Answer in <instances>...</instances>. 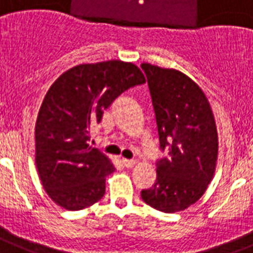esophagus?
<instances>
[{"mask_svg":"<svg viewBox=\"0 0 253 253\" xmlns=\"http://www.w3.org/2000/svg\"><path fill=\"white\" fill-rule=\"evenodd\" d=\"M122 163L123 166H126L127 169H130V167H133L135 165H136V161H132V159H122Z\"/></svg>","mask_w":253,"mask_h":253,"instance_id":"1","label":"esophagus"}]
</instances>
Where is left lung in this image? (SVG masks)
I'll use <instances>...</instances> for the list:
<instances>
[{
  "mask_svg": "<svg viewBox=\"0 0 253 253\" xmlns=\"http://www.w3.org/2000/svg\"><path fill=\"white\" fill-rule=\"evenodd\" d=\"M156 113L161 149L157 180L141 198L158 211L173 213L194 205L213 179L218 137L215 117L202 88L182 72L143 63Z\"/></svg>",
  "mask_w": 253,
  "mask_h": 253,
  "instance_id": "obj_1",
  "label": "left lung"
}]
</instances>
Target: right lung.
I'll list each match as a JSON object with an SVG mask.
<instances>
[{
    "instance_id": "1",
    "label": "right lung",
    "mask_w": 253,
    "mask_h": 253,
    "mask_svg": "<svg viewBox=\"0 0 253 253\" xmlns=\"http://www.w3.org/2000/svg\"><path fill=\"white\" fill-rule=\"evenodd\" d=\"M145 84L132 63L108 60L64 72L48 88L35 128V161L44 190L58 206L78 211L99 202L112 161L90 146L91 127L122 92Z\"/></svg>"
}]
</instances>
